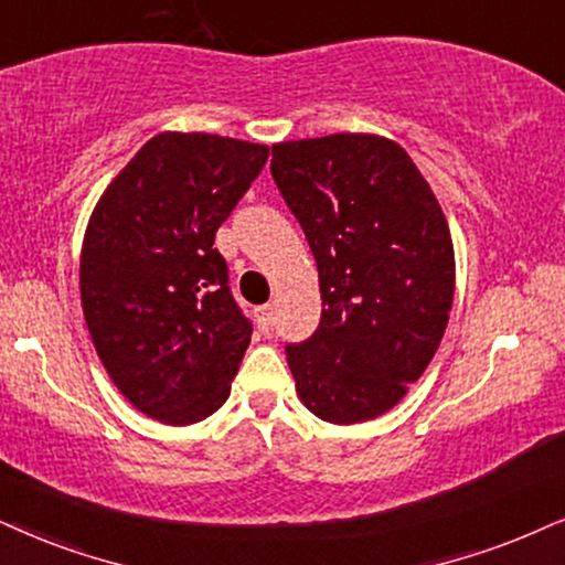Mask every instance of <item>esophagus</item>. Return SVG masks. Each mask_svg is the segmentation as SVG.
Segmentation results:
<instances>
[{"instance_id":"34e87169","label":"esophagus","mask_w":565,"mask_h":565,"mask_svg":"<svg viewBox=\"0 0 565 565\" xmlns=\"http://www.w3.org/2000/svg\"><path fill=\"white\" fill-rule=\"evenodd\" d=\"M270 326H274V305H263L258 307V328L263 333H268Z\"/></svg>"}]
</instances>
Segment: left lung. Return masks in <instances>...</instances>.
Masks as SVG:
<instances>
[{
  "instance_id": "8db88e82",
  "label": "left lung",
  "mask_w": 565,
  "mask_h": 565,
  "mask_svg": "<svg viewBox=\"0 0 565 565\" xmlns=\"http://www.w3.org/2000/svg\"><path fill=\"white\" fill-rule=\"evenodd\" d=\"M270 174L318 263L316 333L287 344L297 394L333 425L402 402L446 333L454 242L430 184L394 140L362 132L274 146Z\"/></svg>"
}]
</instances>
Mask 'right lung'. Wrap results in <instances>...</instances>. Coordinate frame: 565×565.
Wrapping results in <instances>:
<instances>
[{
  "label": "right lung",
  "mask_w": 565,
  "mask_h": 565,
  "mask_svg": "<svg viewBox=\"0 0 565 565\" xmlns=\"http://www.w3.org/2000/svg\"><path fill=\"white\" fill-rule=\"evenodd\" d=\"M266 161L258 142L161 132L88 221L85 323L114 385L159 423H200L230 398L253 323L213 239Z\"/></svg>",
  "instance_id": "add662e5"
}]
</instances>
